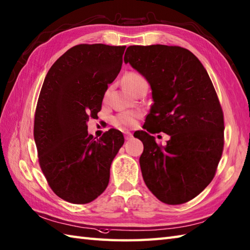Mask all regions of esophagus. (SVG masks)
<instances>
[{
    "mask_svg": "<svg viewBox=\"0 0 250 250\" xmlns=\"http://www.w3.org/2000/svg\"><path fill=\"white\" fill-rule=\"evenodd\" d=\"M125 140H130V139H132V137H133V134H132L131 132L126 131V132H125Z\"/></svg>",
    "mask_w": 250,
    "mask_h": 250,
    "instance_id": "esophagus-1",
    "label": "esophagus"
}]
</instances>
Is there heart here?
<instances>
[{
    "mask_svg": "<svg viewBox=\"0 0 250 250\" xmlns=\"http://www.w3.org/2000/svg\"><path fill=\"white\" fill-rule=\"evenodd\" d=\"M125 83L131 92H135L142 87H147V81L145 77L136 72H130L125 76ZM141 117L140 111H124L120 113L114 119V125L121 128H130L136 124V120Z\"/></svg>",
    "mask_w": 250,
    "mask_h": 250,
    "instance_id": "1",
    "label": "heart"
}]
</instances>
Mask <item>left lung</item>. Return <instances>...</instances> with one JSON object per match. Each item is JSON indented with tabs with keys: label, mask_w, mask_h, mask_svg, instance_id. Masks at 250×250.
Masks as SVG:
<instances>
[{
	"label": "left lung",
	"mask_w": 250,
	"mask_h": 250,
	"mask_svg": "<svg viewBox=\"0 0 250 250\" xmlns=\"http://www.w3.org/2000/svg\"><path fill=\"white\" fill-rule=\"evenodd\" d=\"M125 62L150 84L144 129L171 137L162 146L150 133H134L144 145V182L163 203H186L213 180L224 150V111L213 83L198 58L179 46H129Z\"/></svg>",
	"instance_id": "obj_1"
}]
</instances>
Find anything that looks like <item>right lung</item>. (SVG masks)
<instances>
[{
  "label": "right lung",
  "instance_id": "1",
  "mask_svg": "<svg viewBox=\"0 0 250 250\" xmlns=\"http://www.w3.org/2000/svg\"><path fill=\"white\" fill-rule=\"evenodd\" d=\"M125 46L72 47L47 73L34 116L40 167L49 187L73 204L90 203L104 192L111 162L125 143L119 130L88 134L108 84L122 65Z\"/></svg>",
  "mask_w": 250,
  "mask_h": 250
}]
</instances>
